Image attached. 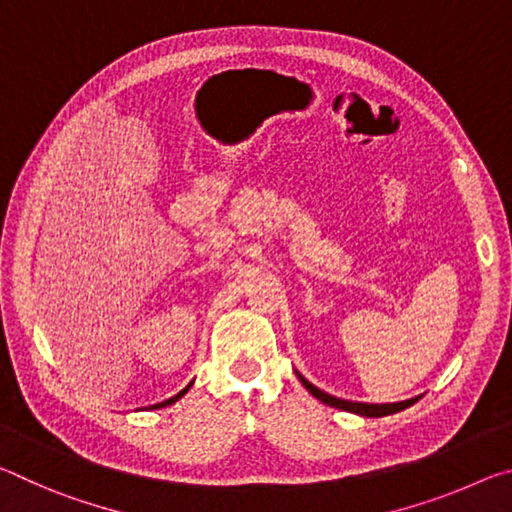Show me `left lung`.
<instances>
[{
  "label": "left lung",
  "mask_w": 512,
  "mask_h": 512,
  "mask_svg": "<svg viewBox=\"0 0 512 512\" xmlns=\"http://www.w3.org/2000/svg\"><path fill=\"white\" fill-rule=\"evenodd\" d=\"M298 379L302 381V386L307 388V391L320 400L327 406H334V409H343V411H350V413H359V415H366V418H381V415H391L397 411H404L409 409L411 404L418 402V397H413V400H406V402H393V404H366V402H348V400H339V397L334 395H327L325 391H320L314 384H309V381L298 375Z\"/></svg>",
  "instance_id": "obj_1"
}]
</instances>
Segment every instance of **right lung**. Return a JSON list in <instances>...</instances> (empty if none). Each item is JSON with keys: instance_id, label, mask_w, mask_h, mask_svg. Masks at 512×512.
I'll use <instances>...</instances> for the list:
<instances>
[{"instance_id": "add662e5", "label": "right lung", "mask_w": 512, "mask_h": 512, "mask_svg": "<svg viewBox=\"0 0 512 512\" xmlns=\"http://www.w3.org/2000/svg\"><path fill=\"white\" fill-rule=\"evenodd\" d=\"M189 386H192V384H189ZM189 386H187V388H183V391H180L178 395H173L171 400H167V402H160V404H155V406H151V409H160V406H167V404H173V402H176V400H180V397H183V395L189 391Z\"/></svg>"}]
</instances>
